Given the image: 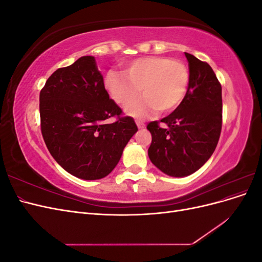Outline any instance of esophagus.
Returning a JSON list of instances; mask_svg holds the SVG:
<instances>
[{
    "label": "esophagus",
    "mask_w": 262,
    "mask_h": 262,
    "mask_svg": "<svg viewBox=\"0 0 262 262\" xmlns=\"http://www.w3.org/2000/svg\"><path fill=\"white\" fill-rule=\"evenodd\" d=\"M136 123H137L139 129H143L144 126H145V124L143 123V121H141V120H136Z\"/></svg>",
    "instance_id": "obj_1"
}]
</instances>
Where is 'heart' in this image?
Here are the masks:
<instances>
[{
  "mask_svg": "<svg viewBox=\"0 0 262 262\" xmlns=\"http://www.w3.org/2000/svg\"><path fill=\"white\" fill-rule=\"evenodd\" d=\"M189 83L187 68L165 57H145L130 62L123 73L110 71L105 89L117 104L125 105L142 90L145 95L125 106L124 112L144 119L157 112H171L184 99Z\"/></svg>",
  "mask_w": 262,
  "mask_h": 262,
  "instance_id": "heart-1",
  "label": "heart"
}]
</instances>
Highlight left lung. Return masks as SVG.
I'll list each match as a JSON object with an SVG mask.
<instances>
[{"label": "left lung", "mask_w": 262, "mask_h": 262, "mask_svg": "<svg viewBox=\"0 0 262 262\" xmlns=\"http://www.w3.org/2000/svg\"><path fill=\"white\" fill-rule=\"evenodd\" d=\"M189 83L180 105L162 119L149 122L152 134L148 157L156 167L171 177H187L208 162L222 129V86L212 68L185 52Z\"/></svg>", "instance_id": "1"}]
</instances>
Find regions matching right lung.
<instances>
[{
	"mask_svg": "<svg viewBox=\"0 0 262 262\" xmlns=\"http://www.w3.org/2000/svg\"><path fill=\"white\" fill-rule=\"evenodd\" d=\"M41 133L50 154L71 175L101 179L114 170L138 131L131 117L109 98L104 77L92 55L58 69L39 96ZM114 115V124L104 121Z\"/></svg>",
	"mask_w": 262,
	"mask_h": 262,
	"instance_id": "add662e5",
	"label": "right lung"
}]
</instances>
